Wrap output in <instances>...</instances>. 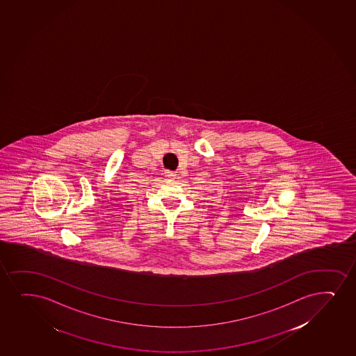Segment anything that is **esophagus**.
Segmentation results:
<instances>
[{"label":"esophagus","instance_id":"obj_1","mask_svg":"<svg viewBox=\"0 0 356 356\" xmlns=\"http://www.w3.org/2000/svg\"><path fill=\"white\" fill-rule=\"evenodd\" d=\"M165 176H167V177H170V179H174V177L176 176V174L174 172H165Z\"/></svg>","mask_w":356,"mask_h":356}]
</instances>
